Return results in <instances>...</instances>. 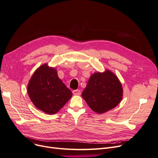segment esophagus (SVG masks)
<instances>
[{"label": "esophagus", "instance_id": "1", "mask_svg": "<svg viewBox=\"0 0 158 158\" xmlns=\"http://www.w3.org/2000/svg\"><path fill=\"white\" fill-rule=\"evenodd\" d=\"M73 93L74 94V95H80L81 94V91L78 89H77V90H74L73 91Z\"/></svg>", "mask_w": 158, "mask_h": 158}]
</instances>
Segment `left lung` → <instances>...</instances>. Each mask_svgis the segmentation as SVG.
Segmentation results:
<instances>
[{
  "label": "left lung",
  "instance_id": "8db88e82",
  "mask_svg": "<svg viewBox=\"0 0 158 158\" xmlns=\"http://www.w3.org/2000/svg\"><path fill=\"white\" fill-rule=\"evenodd\" d=\"M123 96L121 81L108 69L103 73H93L81 94L89 108L99 114L115 108L121 102Z\"/></svg>",
  "mask_w": 158,
  "mask_h": 158
}]
</instances>
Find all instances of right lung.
Here are the masks:
<instances>
[{"label": "right lung", "instance_id": "obj_1", "mask_svg": "<svg viewBox=\"0 0 158 158\" xmlns=\"http://www.w3.org/2000/svg\"><path fill=\"white\" fill-rule=\"evenodd\" d=\"M27 91L35 108L48 115L59 111L73 95L58 77L56 69L47 64L35 71L28 84Z\"/></svg>", "mask_w": 158, "mask_h": 158}]
</instances>
